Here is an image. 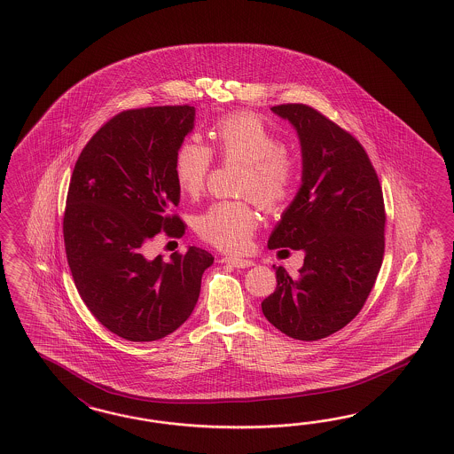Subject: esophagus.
<instances>
[{
    "label": "esophagus",
    "instance_id": "esophagus-1",
    "mask_svg": "<svg viewBox=\"0 0 454 454\" xmlns=\"http://www.w3.org/2000/svg\"><path fill=\"white\" fill-rule=\"evenodd\" d=\"M222 262L230 264V266L232 267H238V269H246V267L254 266L253 261H249V259H239V257H223Z\"/></svg>",
    "mask_w": 454,
    "mask_h": 454
}]
</instances>
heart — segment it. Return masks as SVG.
Segmentation results:
<instances>
[{
  "label": "heart",
  "mask_w": 454,
  "mask_h": 454,
  "mask_svg": "<svg viewBox=\"0 0 454 454\" xmlns=\"http://www.w3.org/2000/svg\"><path fill=\"white\" fill-rule=\"evenodd\" d=\"M211 137L215 151L224 162L243 164L238 192L254 197L269 211L280 210L295 193L300 160L280 145V137L261 116L249 111L224 116L215 124ZM211 168L210 147L188 137L178 147L174 174L178 188L197 197ZM257 213L246 200L213 203L197 218V231L208 243L228 253H244L257 228Z\"/></svg>",
  "instance_id": "1"
}]
</instances>
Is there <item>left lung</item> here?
I'll return each instance as SVG.
<instances>
[{
    "mask_svg": "<svg viewBox=\"0 0 454 454\" xmlns=\"http://www.w3.org/2000/svg\"><path fill=\"white\" fill-rule=\"evenodd\" d=\"M270 110L297 129L301 187L269 238V247L305 253L299 276L276 269L262 313L301 341L340 332L364 307L384 257L386 208L376 168L361 143L303 103Z\"/></svg>",
    "mask_w": 454,
    "mask_h": 454,
    "instance_id": "8db88e82",
    "label": "left lung"
}]
</instances>
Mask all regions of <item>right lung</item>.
<instances>
[{
	"label": "right lung",
	"mask_w": 454,
	"mask_h": 454,
	"mask_svg": "<svg viewBox=\"0 0 454 454\" xmlns=\"http://www.w3.org/2000/svg\"><path fill=\"white\" fill-rule=\"evenodd\" d=\"M195 108L126 110L105 122L78 155L64 213L67 262L91 315L128 341H155L184 325L213 255L149 259L155 234L178 238L180 188L174 160L193 129Z\"/></svg>",
	"instance_id": "right-lung-1"
}]
</instances>
